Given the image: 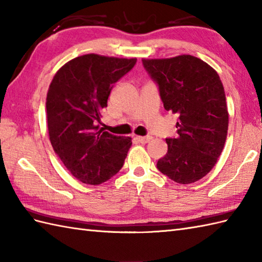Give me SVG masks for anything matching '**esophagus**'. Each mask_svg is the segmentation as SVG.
Listing matches in <instances>:
<instances>
[{
	"label": "esophagus",
	"instance_id": "34e87169",
	"mask_svg": "<svg viewBox=\"0 0 262 262\" xmlns=\"http://www.w3.org/2000/svg\"><path fill=\"white\" fill-rule=\"evenodd\" d=\"M135 140H136L137 142L142 143V144H146V143H148L149 141L152 140V137H151V136H136Z\"/></svg>",
	"mask_w": 262,
	"mask_h": 262
}]
</instances>
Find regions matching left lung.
<instances>
[{"label": "left lung", "mask_w": 262, "mask_h": 262, "mask_svg": "<svg viewBox=\"0 0 262 262\" xmlns=\"http://www.w3.org/2000/svg\"><path fill=\"white\" fill-rule=\"evenodd\" d=\"M158 83L164 109L178 117L176 138L158 169L181 185L196 182L214 168L224 148L229 111L217 72L191 55L142 59Z\"/></svg>", "instance_id": "left-lung-1"}]
</instances>
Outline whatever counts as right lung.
<instances>
[{
    "label": "right lung",
    "mask_w": 262,
    "mask_h": 262,
    "mask_svg": "<svg viewBox=\"0 0 262 262\" xmlns=\"http://www.w3.org/2000/svg\"><path fill=\"white\" fill-rule=\"evenodd\" d=\"M136 58L86 54L64 64L46 98L49 140L65 168L86 185H100L118 172L132 138L105 132L101 113L115 83Z\"/></svg>",
    "instance_id": "1"
}]
</instances>
